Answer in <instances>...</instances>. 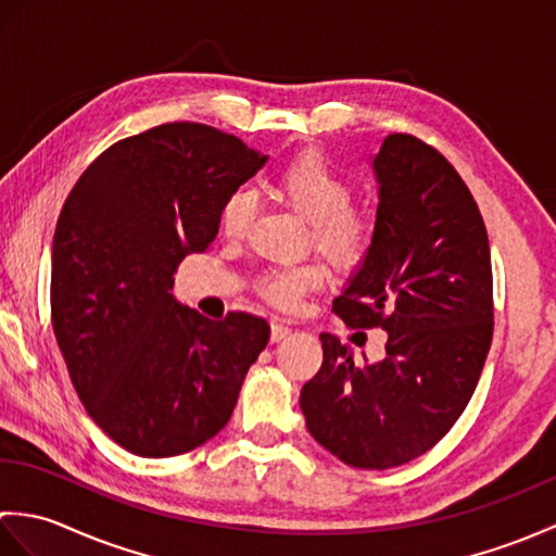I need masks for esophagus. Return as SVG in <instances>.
<instances>
[{"instance_id": "esophagus-1", "label": "esophagus", "mask_w": 556, "mask_h": 556, "mask_svg": "<svg viewBox=\"0 0 556 556\" xmlns=\"http://www.w3.org/2000/svg\"><path fill=\"white\" fill-rule=\"evenodd\" d=\"M289 332H291V327L287 320H279V317L271 320V341H281Z\"/></svg>"}]
</instances>
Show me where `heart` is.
I'll use <instances>...</instances> for the list:
<instances>
[{
    "mask_svg": "<svg viewBox=\"0 0 556 556\" xmlns=\"http://www.w3.org/2000/svg\"><path fill=\"white\" fill-rule=\"evenodd\" d=\"M271 191L308 219L311 241L339 269L358 267L375 243L377 222L363 205L351 203L353 184L320 150H303L271 176ZM255 215V198L236 188L219 210V229L227 239H243ZM325 267L317 260L271 265L257 279L263 296L279 308H296L305 293L323 285Z\"/></svg>",
    "mask_w": 556,
    "mask_h": 556,
    "instance_id": "1",
    "label": "heart"
}]
</instances>
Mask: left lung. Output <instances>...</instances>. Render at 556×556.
<instances>
[{
    "label": "left lung",
    "instance_id": "obj_1",
    "mask_svg": "<svg viewBox=\"0 0 556 556\" xmlns=\"http://www.w3.org/2000/svg\"><path fill=\"white\" fill-rule=\"evenodd\" d=\"M368 257L332 311L351 329L382 327L387 356L356 365L320 334L323 368L301 389L311 434L353 468L422 456L473 396L494 332L492 260L476 198L440 150L392 134Z\"/></svg>",
    "mask_w": 556,
    "mask_h": 556
}]
</instances>
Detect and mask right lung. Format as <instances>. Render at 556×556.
<instances>
[{
    "label": "right lung",
    "instance_id": "obj_1",
    "mask_svg": "<svg viewBox=\"0 0 556 556\" xmlns=\"http://www.w3.org/2000/svg\"><path fill=\"white\" fill-rule=\"evenodd\" d=\"M267 157L195 122H169L110 146L59 212L50 305L80 404L126 452L164 458L229 422L265 317L210 320L172 296L174 271L219 231L229 193Z\"/></svg>",
    "mask_w": 556,
    "mask_h": 556
}]
</instances>
